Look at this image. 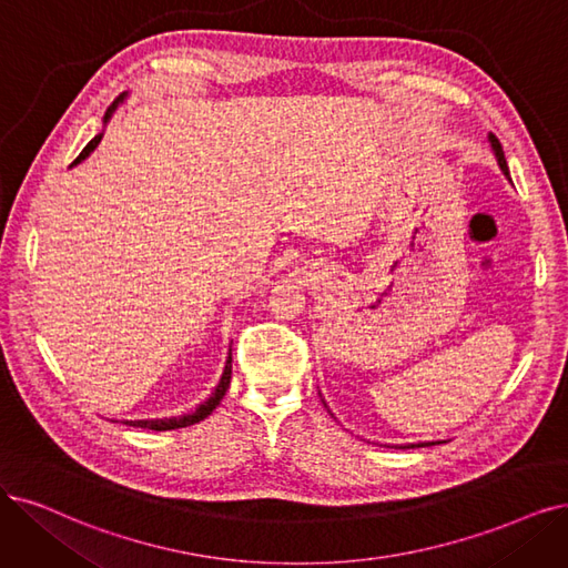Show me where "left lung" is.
Returning a JSON list of instances; mask_svg holds the SVG:
<instances>
[{"label": "left lung", "mask_w": 568, "mask_h": 568, "mask_svg": "<svg viewBox=\"0 0 568 568\" xmlns=\"http://www.w3.org/2000/svg\"><path fill=\"white\" fill-rule=\"evenodd\" d=\"M489 144H491V152H494V156H496V161H498V168H500V171H503V175H506V178L510 180V171H508V161H506V154H503V146H500L498 138H496V135H491V133H489ZM430 445H439V443H418V445H405V447H400V449L430 447Z\"/></svg>", "instance_id": "1"}]
</instances>
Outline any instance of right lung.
Instances as JSON below:
<instances>
[{
  "label": "right lung",
  "mask_w": 568,
  "mask_h": 568,
  "mask_svg": "<svg viewBox=\"0 0 568 568\" xmlns=\"http://www.w3.org/2000/svg\"><path fill=\"white\" fill-rule=\"evenodd\" d=\"M123 98H125V93L123 95H119L112 104H110V110L104 112V116H102V123H108L110 119H112V114L116 112V108H119V102H123ZM100 140H102V133H98L87 146H83L81 150V154L72 161V165L70 168H74L77 163H81L83 159L87 156H91V152L95 150V146L100 144ZM229 382H231V348H229V355H226V363H224V372H222V376H220V384L215 386V390H213V395L207 397L205 403H201L192 414H182V416H171V418H140V422H125V424H131V426H138V428H150V430H175V428H186V426H194V424H199V422H203V418L207 416V414H213V409L222 403V397H224V393H226V388H229Z\"/></svg>",
  "instance_id": "add662e5"
}]
</instances>
